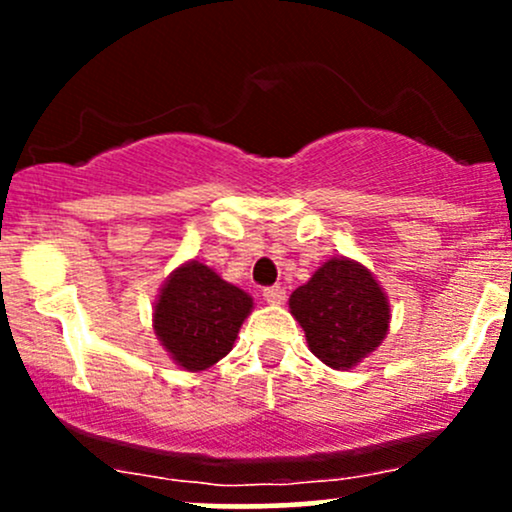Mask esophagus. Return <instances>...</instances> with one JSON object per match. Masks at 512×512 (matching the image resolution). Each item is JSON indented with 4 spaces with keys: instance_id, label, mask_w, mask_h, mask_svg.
I'll return each instance as SVG.
<instances>
[{
    "instance_id": "esophagus-1",
    "label": "esophagus",
    "mask_w": 512,
    "mask_h": 512,
    "mask_svg": "<svg viewBox=\"0 0 512 512\" xmlns=\"http://www.w3.org/2000/svg\"><path fill=\"white\" fill-rule=\"evenodd\" d=\"M262 296L264 301L272 305H281L286 301V291L281 286H267V289H262Z\"/></svg>"
}]
</instances>
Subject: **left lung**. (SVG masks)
I'll list each match as a JSON object with an SVG mask.
<instances>
[{"instance_id": "obj_1", "label": "left lung", "mask_w": 512, "mask_h": 512, "mask_svg": "<svg viewBox=\"0 0 512 512\" xmlns=\"http://www.w3.org/2000/svg\"><path fill=\"white\" fill-rule=\"evenodd\" d=\"M310 351L327 366L346 370L370 354L387 334L390 305L361 264L330 260L289 298Z\"/></svg>"}]
</instances>
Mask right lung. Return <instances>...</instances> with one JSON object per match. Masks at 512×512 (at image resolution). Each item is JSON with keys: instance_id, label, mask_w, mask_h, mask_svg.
Segmentation results:
<instances>
[{"instance_id": "1", "label": "right lung", "mask_w": 512, "mask_h": 512, "mask_svg": "<svg viewBox=\"0 0 512 512\" xmlns=\"http://www.w3.org/2000/svg\"><path fill=\"white\" fill-rule=\"evenodd\" d=\"M252 298L199 262H190L163 286L154 327L185 370H204L233 349Z\"/></svg>"}]
</instances>
